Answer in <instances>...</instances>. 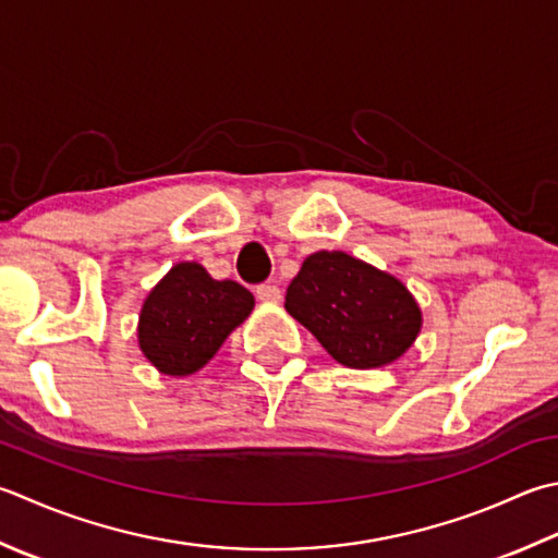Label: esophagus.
<instances>
[{
    "label": "esophagus",
    "mask_w": 558,
    "mask_h": 558,
    "mask_svg": "<svg viewBox=\"0 0 558 558\" xmlns=\"http://www.w3.org/2000/svg\"><path fill=\"white\" fill-rule=\"evenodd\" d=\"M256 298L260 302H280V288L272 286V282H260V286H256Z\"/></svg>",
    "instance_id": "obj_1"
}]
</instances>
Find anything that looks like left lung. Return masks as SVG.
<instances>
[{"instance_id": "obj_1", "label": "left lung", "mask_w": 558, "mask_h": 558, "mask_svg": "<svg viewBox=\"0 0 558 558\" xmlns=\"http://www.w3.org/2000/svg\"><path fill=\"white\" fill-rule=\"evenodd\" d=\"M286 310L345 367H381L421 331V310L401 282L343 251H316L286 294Z\"/></svg>"}]
</instances>
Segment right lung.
Segmentation results:
<instances>
[{"label": "right lung", "mask_w": 558, "mask_h": 558, "mask_svg": "<svg viewBox=\"0 0 558 558\" xmlns=\"http://www.w3.org/2000/svg\"><path fill=\"white\" fill-rule=\"evenodd\" d=\"M254 310L234 280H213L201 264H177L140 314V348L163 375H193Z\"/></svg>", "instance_id": "right-lung-1"}]
</instances>
